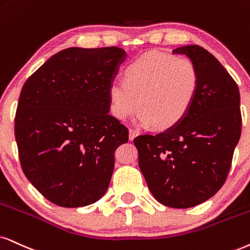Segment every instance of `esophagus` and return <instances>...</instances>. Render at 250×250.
Segmentation results:
<instances>
[{"label": "esophagus", "mask_w": 250, "mask_h": 250, "mask_svg": "<svg viewBox=\"0 0 250 250\" xmlns=\"http://www.w3.org/2000/svg\"><path fill=\"white\" fill-rule=\"evenodd\" d=\"M137 135H138V131L134 130V129H129V140L132 141Z\"/></svg>", "instance_id": "obj_1"}]
</instances>
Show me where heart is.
Instances as JSON below:
<instances>
[{"label":"heart","mask_w":250,"mask_h":250,"mask_svg":"<svg viewBox=\"0 0 250 250\" xmlns=\"http://www.w3.org/2000/svg\"><path fill=\"white\" fill-rule=\"evenodd\" d=\"M125 83L109 87V108L118 120L141 109L138 121L169 129L179 125L194 104L200 74L191 60L160 52H148L129 63L123 71Z\"/></svg>","instance_id":"1"}]
</instances>
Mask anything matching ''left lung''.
<instances>
[{"label": "left lung", "mask_w": 250, "mask_h": 250, "mask_svg": "<svg viewBox=\"0 0 250 250\" xmlns=\"http://www.w3.org/2000/svg\"><path fill=\"white\" fill-rule=\"evenodd\" d=\"M187 55L200 74L188 114L175 127L134 140L138 165L154 198L169 208L203 203L226 181L241 135L238 85L220 62L197 45L173 49Z\"/></svg>", "instance_id": "8db88e82"}]
</instances>
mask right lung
<instances>
[{
  "instance_id": "right-lung-1",
  "label": "right lung",
  "mask_w": 250,
  "mask_h": 250,
  "mask_svg": "<svg viewBox=\"0 0 250 250\" xmlns=\"http://www.w3.org/2000/svg\"><path fill=\"white\" fill-rule=\"evenodd\" d=\"M119 47L56 53L21 88L15 137L21 168L59 207L99 201L108 188L114 152L128 129L109 114V87L125 59Z\"/></svg>"
}]
</instances>
